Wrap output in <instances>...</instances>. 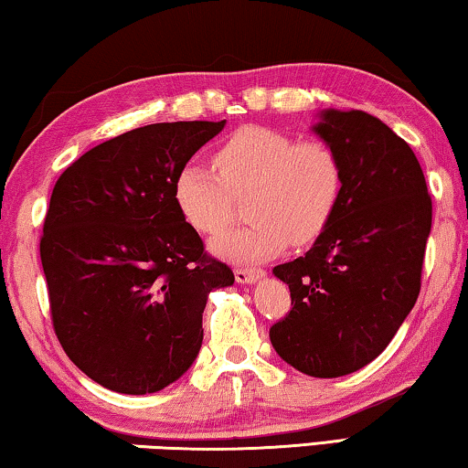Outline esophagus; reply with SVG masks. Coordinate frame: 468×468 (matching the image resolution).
<instances>
[{
    "mask_svg": "<svg viewBox=\"0 0 468 468\" xmlns=\"http://www.w3.org/2000/svg\"><path fill=\"white\" fill-rule=\"evenodd\" d=\"M264 271H255V268H236L234 271V277L239 283L242 285H249V283H255V281H260L261 277H264Z\"/></svg>",
    "mask_w": 468,
    "mask_h": 468,
    "instance_id": "34e87169",
    "label": "esophagus"
}]
</instances>
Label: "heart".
<instances>
[{"label":"heart","instance_id":"1","mask_svg":"<svg viewBox=\"0 0 468 468\" xmlns=\"http://www.w3.org/2000/svg\"><path fill=\"white\" fill-rule=\"evenodd\" d=\"M215 168L189 162L178 170L175 200L191 228L215 234L234 215L236 196L247 197L242 226L210 242L221 258L253 264L292 245H309L324 232L343 194L336 151L317 138L298 140L261 125H247L215 151Z\"/></svg>","mask_w":468,"mask_h":468}]
</instances>
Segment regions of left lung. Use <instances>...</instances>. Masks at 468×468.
Masks as SVG:
<instances>
[{"mask_svg":"<svg viewBox=\"0 0 468 468\" xmlns=\"http://www.w3.org/2000/svg\"><path fill=\"white\" fill-rule=\"evenodd\" d=\"M313 132L341 159L343 194L315 245L274 266L292 311L271 343L300 373L332 379L373 362L411 313L432 200L411 146L373 114L330 108Z\"/></svg>","mask_w":468,"mask_h":468,"instance_id":"1","label":"left lung"}]
</instances>
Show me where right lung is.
I'll return each instance as SVG.
<instances>
[{"label":"right lung","instance_id":"1","mask_svg":"<svg viewBox=\"0 0 468 468\" xmlns=\"http://www.w3.org/2000/svg\"><path fill=\"white\" fill-rule=\"evenodd\" d=\"M223 125L138 127L55 183L40 240L53 328L69 360L112 392L153 394L187 373L208 293L234 283L175 200L178 170Z\"/></svg>","mask_w":468,"mask_h":468}]
</instances>
